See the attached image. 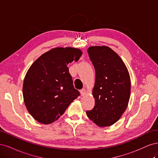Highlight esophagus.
<instances>
[{"label": "esophagus", "mask_w": 158, "mask_h": 158, "mask_svg": "<svg viewBox=\"0 0 158 158\" xmlns=\"http://www.w3.org/2000/svg\"><path fill=\"white\" fill-rule=\"evenodd\" d=\"M80 93H81V96H85V95H86V94H87V91H86V89H81V90H80Z\"/></svg>", "instance_id": "esophagus-1"}]
</instances>
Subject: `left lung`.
<instances>
[{
	"mask_svg": "<svg viewBox=\"0 0 158 158\" xmlns=\"http://www.w3.org/2000/svg\"><path fill=\"white\" fill-rule=\"evenodd\" d=\"M95 69L93 96L94 108L86 111L88 118L99 127L116 123L128 106L131 95V78L125 63L107 46H93L88 50Z\"/></svg>",
	"mask_w": 158,
	"mask_h": 158,
	"instance_id": "8db88e82",
	"label": "left lung"
}]
</instances>
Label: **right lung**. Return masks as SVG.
<instances>
[{"mask_svg": "<svg viewBox=\"0 0 158 158\" xmlns=\"http://www.w3.org/2000/svg\"><path fill=\"white\" fill-rule=\"evenodd\" d=\"M82 53L72 47L54 48L30 66L23 83V100L28 112L39 123L47 125L58 119L80 95L68 65L77 62Z\"/></svg>", "mask_w": 158, "mask_h": 158, "instance_id": "obj_1", "label": "right lung"}]
</instances>
